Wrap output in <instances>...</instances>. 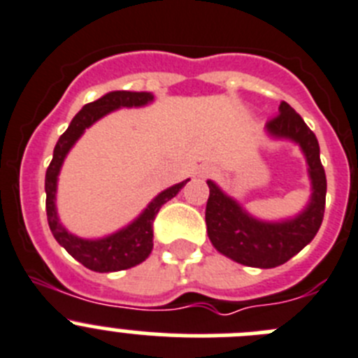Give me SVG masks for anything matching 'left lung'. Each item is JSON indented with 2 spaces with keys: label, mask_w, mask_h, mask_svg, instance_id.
Returning <instances> with one entry per match:
<instances>
[{
  "label": "left lung",
  "mask_w": 358,
  "mask_h": 358,
  "mask_svg": "<svg viewBox=\"0 0 358 358\" xmlns=\"http://www.w3.org/2000/svg\"><path fill=\"white\" fill-rule=\"evenodd\" d=\"M267 131L298 143L308 162L312 198L298 217L283 223H264L248 215L231 198L208 180L207 231L212 244L223 255L250 267H276L303 250L320 230L327 201V176L320 159V144L301 115L282 101L278 114L267 121Z\"/></svg>",
  "instance_id": "8db88e82"
}]
</instances>
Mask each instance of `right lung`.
Instances as JSON below:
<instances>
[{
	"label": "right lung",
	"instance_id": "1",
	"mask_svg": "<svg viewBox=\"0 0 358 358\" xmlns=\"http://www.w3.org/2000/svg\"><path fill=\"white\" fill-rule=\"evenodd\" d=\"M153 96L150 92H130V91H114L105 94L103 98L96 99L92 103H87L85 107L73 117L69 128L60 135L59 143L53 150V159L46 171V214L50 230L57 243L66 248L71 257H75L80 264L98 273L108 271H123L128 267H134L148 259V255L153 250V221L159 214L160 207L171 198H175L183 185L189 180L176 185L169 187L164 192H160L153 201L148 205L146 210L135 219L134 223L127 228L119 230L117 234H112L105 239L87 241L75 237L59 223L57 217V208H55V192H57V176H59L60 167L67 151L73 148V144L80 139L85 128L91 127L94 121L103 117L108 112L121 107H143L150 103Z\"/></svg>",
	"mask_w": 358,
	"mask_h": 358
}]
</instances>
